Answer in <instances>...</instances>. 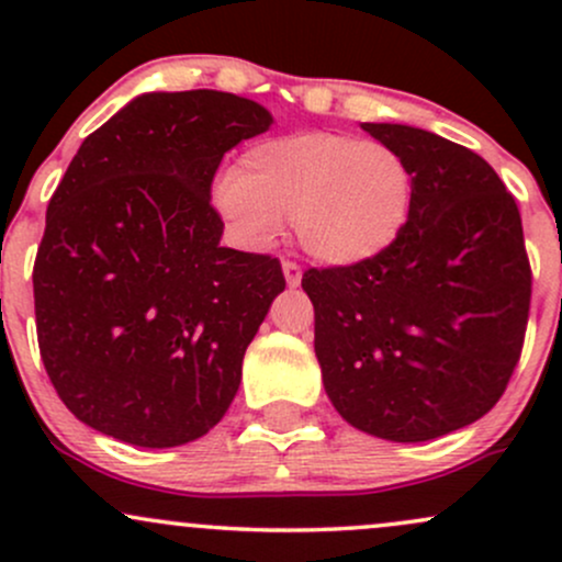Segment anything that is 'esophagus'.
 Masks as SVG:
<instances>
[{"label":"esophagus","mask_w":562,"mask_h":562,"mask_svg":"<svg viewBox=\"0 0 562 562\" xmlns=\"http://www.w3.org/2000/svg\"><path fill=\"white\" fill-rule=\"evenodd\" d=\"M282 272H285V282L290 288L301 285V267H299V263L285 259V261H282Z\"/></svg>","instance_id":"34e87169"}]
</instances>
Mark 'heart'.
Segmentation results:
<instances>
[{
    "instance_id": "heart-1",
    "label": "heart",
    "mask_w": 562,
    "mask_h": 562,
    "mask_svg": "<svg viewBox=\"0 0 562 562\" xmlns=\"http://www.w3.org/2000/svg\"><path fill=\"white\" fill-rule=\"evenodd\" d=\"M214 198L248 245L269 243L290 218L312 259L351 267L375 259L402 235L412 171L383 142L306 132L248 147Z\"/></svg>"
}]
</instances>
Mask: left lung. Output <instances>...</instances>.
<instances>
[{
  "instance_id": "8db88e82",
  "label": "left lung",
  "mask_w": 562,
  "mask_h": 562,
  "mask_svg": "<svg viewBox=\"0 0 562 562\" xmlns=\"http://www.w3.org/2000/svg\"><path fill=\"white\" fill-rule=\"evenodd\" d=\"M362 128L406 160L412 209L375 259L303 272L314 351L346 423L430 441L481 420L513 378L531 306L524 224L468 147L404 124Z\"/></svg>"
}]
</instances>
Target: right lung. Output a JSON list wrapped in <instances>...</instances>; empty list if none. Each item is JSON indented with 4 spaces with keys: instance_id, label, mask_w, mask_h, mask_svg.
Instances as JSON below:
<instances>
[{
    "instance_id": "1",
    "label": "right lung",
    "mask_w": 562,
    "mask_h": 562,
    "mask_svg": "<svg viewBox=\"0 0 562 562\" xmlns=\"http://www.w3.org/2000/svg\"><path fill=\"white\" fill-rule=\"evenodd\" d=\"M269 126L245 97L150 92L81 142L47 205L34 312L44 370L89 428L166 449L229 409L285 277L274 256L218 245L211 184Z\"/></svg>"
}]
</instances>
